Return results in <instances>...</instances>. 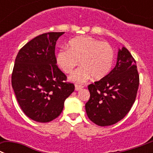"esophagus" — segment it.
Segmentation results:
<instances>
[{"mask_svg": "<svg viewBox=\"0 0 153 153\" xmlns=\"http://www.w3.org/2000/svg\"><path fill=\"white\" fill-rule=\"evenodd\" d=\"M82 88H83V86H82V85H75V90H76V91L81 90Z\"/></svg>", "mask_w": 153, "mask_h": 153, "instance_id": "obj_1", "label": "esophagus"}]
</instances>
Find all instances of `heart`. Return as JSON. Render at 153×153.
Returning a JSON list of instances; mask_svg holds the SVG:
<instances>
[{"mask_svg": "<svg viewBox=\"0 0 153 153\" xmlns=\"http://www.w3.org/2000/svg\"><path fill=\"white\" fill-rule=\"evenodd\" d=\"M69 49H62L56 56L58 65L64 72L71 73L79 64L82 68L70 76L71 82L82 84L90 78L99 80L109 73L113 66L114 51L107 42L83 36L71 39Z\"/></svg>", "mask_w": 153, "mask_h": 153, "instance_id": "1", "label": "heart"}]
</instances>
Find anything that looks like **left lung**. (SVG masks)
Wrapping results in <instances>:
<instances>
[{
    "mask_svg": "<svg viewBox=\"0 0 153 153\" xmlns=\"http://www.w3.org/2000/svg\"><path fill=\"white\" fill-rule=\"evenodd\" d=\"M139 85L136 60L123 47L112 71L88 86L90 98L85 110L89 119L100 126H111L123 119L134 104Z\"/></svg>",
    "mask_w": 153,
    "mask_h": 153,
    "instance_id": "1",
    "label": "left lung"
}]
</instances>
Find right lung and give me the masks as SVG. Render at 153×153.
<instances>
[{
  "label": "right lung",
  "mask_w": 153,
  "mask_h": 153,
  "mask_svg": "<svg viewBox=\"0 0 153 153\" xmlns=\"http://www.w3.org/2000/svg\"><path fill=\"white\" fill-rule=\"evenodd\" d=\"M64 32L35 37L17 53L11 75L16 100L33 120L47 123L59 116L65 99L75 90L56 65V41Z\"/></svg>",
  "instance_id": "obj_1"
}]
</instances>
